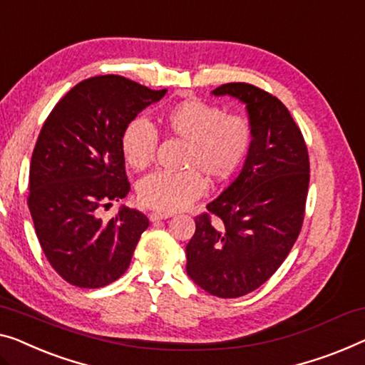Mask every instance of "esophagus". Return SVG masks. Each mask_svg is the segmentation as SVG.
<instances>
[{
    "instance_id": "1",
    "label": "esophagus",
    "mask_w": 365,
    "mask_h": 365,
    "mask_svg": "<svg viewBox=\"0 0 365 365\" xmlns=\"http://www.w3.org/2000/svg\"><path fill=\"white\" fill-rule=\"evenodd\" d=\"M170 213H159V211H152L149 215V220L150 221H160V220H167V217H170Z\"/></svg>"
}]
</instances>
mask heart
Listing matches in <instances>:
<instances>
[{
  "mask_svg": "<svg viewBox=\"0 0 365 365\" xmlns=\"http://www.w3.org/2000/svg\"><path fill=\"white\" fill-rule=\"evenodd\" d=\"M168 134L187 143L182 172H155L140 180L139 201L160 213L188 208L208 188L206 178L222 182L235 173L252 143V126L241 114H226L221 106L187 100L160 118ZM157 133L149 123L134 119L121 134V150L135 170L148 168L155 157Z\"/></svg>",
  "mask_w": 365,
  "mask_h": 365,
  "instance_id": "obj_1",
  "label": "heart"
}]
</instances>
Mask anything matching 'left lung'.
I'll return each mask as SVG.
<instances>
[{
  "label": "left lung",
  "mask_w": 365,
  "mask_h": 365,
  "mask_svg": "<svg viewBox=\"0 0 365 365\" xmlns=\"http://www.w3.org/2000/svg\"><path fill=\"white\" fill-rule=\"evenodd\" d=\"M213 95L246 103L252 143L237 178L195 217L187 274L205 292L237 298L265 284L302 231L309 185L303 134L279 98L251 83Z\"/></svg>",
  "instance_id": "1"
}]
</instances>
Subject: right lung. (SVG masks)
<instances>
[{
    "mask_svg": "<svg viewBox=\"0 0 365 365\" xmlns=\"http://www.w3.org/2000/svg\"><path fill=\"white\" fill-rule=\"evenodd\" d=\"M165 91L100 75L75 85L43 123L32 152L27 205L48 264L68 284L100 288L128 270L148 216L126 206L110 221L100 213L130 190L124 128Z\"/></svg>",
    "mask_w": 365,
    "mask_h": 365,
    "instance_id": "1",
    "label": "right lung"
}]
</instances>
